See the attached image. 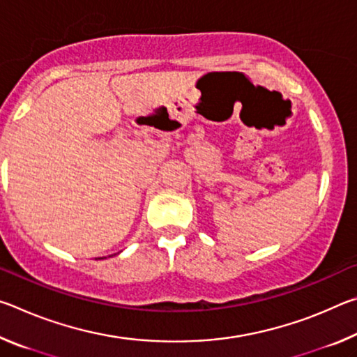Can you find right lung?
I'll list each match as a JSON object with an SVG mask.
<instances>
[{
  "label": "right lung",
  "mask_w": 357,
  "mask_h": 357,
  "mask_svg": "<svg viewBox=\"0 0 357 357\" xmlns=\"http://www.w3.org/2000/svg\"><path fill=\"white\" fill-rule=\"evenodd\" d=\"M99 259H100V258H99Z\"/></svg>",
  "instance_id": "right-lung-1"
}]
</instances>
